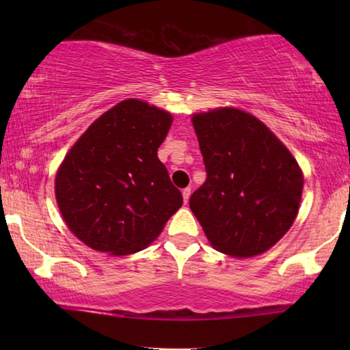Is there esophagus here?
Here are the masks:
<instances>
[{"label": "esophagus", "instance_id": "esophagus-1", "mask_svg": "<svg viewBox=\"0 0 350 350\" xmlns=\"http://www.w3.org/2000/svg\"><path fill=\"white\" fill-rule=\"evenodd\" d=\"M181 194H183V200H185V204H188L189 196H191V188H185L183 191H181Z\"/></svg>", "mask_w": 350, "mask_h": 350}]
</instances>
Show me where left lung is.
Segmentation results:
<instances>
[{
    "label": "left lung",
    "mask_w": 350,
    "mask_h": 350,
    "mask_svg": "<svg viewBox=\"0 0 350 350\" xmlns=\"http://www.w3.org/2000/svg\"><path fill=\"white\" fill-rule=\"evenodd\" d=\"M207 178L189 207L218 252L260 255L293 224L303 193L298 162L255 116L236 108L194 114Z\"/></svg>",
    "instance_id": "8db88e82"
}]
</instances>
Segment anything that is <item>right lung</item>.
Wrapping results in <instances>:
<instances>
[{"label":"right lung","instance_id":"add662e5","mask_svg":"<svg viewBox=\"0 0 350 350\" xmlns=\"http://www.w3.org/2000/svg\"><path fill=\"white\" fill-rule=\"evenodd\" d=\"M172 116L124 100L85 131L62 162L55 198L70 231L97 252L129 255L150 245L183 204L157 157Z\"/></svg>","mask_w":350,"mask_h":350}]
</instances>
